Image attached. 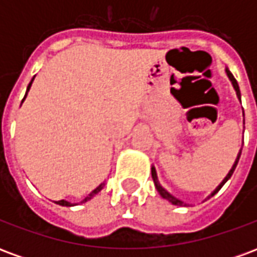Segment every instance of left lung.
Returning a JSON list of instances; mask_svg holds the SVG:
<instances>
[{
	"label": "left lung",
	"instance_id": "obj_1",
	"mask_svg": "<svg viewBox=\"0 0 257 257\" xmlns=\"http://www.w3.org/2000/svg\"><path fill=\"white\" fill-rule=\"evenodd\" d=\"M226 70V74H227V77H228V79H230V82H231L232 85V88H234V90H235V93H237V97H238V100L241 101V92H239V86H238V82H237V79L234 78V75L231 74V71L228 70V67L224 68ZM243 125H245V117H243ZM243 131H245V126H243ZM242 146H243V142H242ZM242 146H241V149H239V151H238V154H237V158H235V161H234V164H232V167L231 169L228 171V173L226 175V178L223 179L220 182V184L216 187L212 193H210V195H208V198H210V197H213L219 190L224 186V183H226L227 180L228 179L231 178V175L234 173V171H235V167H237V164L238 161H239V157H241V151H242ZM151 178H153V180H154V186H156V189L157 191H158V194L161 195L162 198L164 199H167L168 202H171V204L173 205H179V206H189V204H186V202H183L182 199H179L176 198L175 195H172V194L169 193L168 190H165L164 187L161 186V183H160V180H158V176H157V171H156V167L154 165H151Z\"/></svg>",
	"mask_w": 257,
	"mask_h": 257
}]
</instances>
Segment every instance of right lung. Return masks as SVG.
<instances>
[{"label": "right lung", "mask_w": 257, "mask_h": 257, "mask_svg": "<svg viewBox=\"0 0 257 257\" xmlns=\"http://www.w3.org/2000/svg\"><path fill=\"white\" fill-rule=\"evenodd\" d=\"M34 78H36V75L33 77V79H31V81H30V84H29V86H27V90H26V95H25V97H23V100H22V103H23L26 97H27V93H29V90H30L31 84H33V81H34ZM104 184H106V182H103V183L99 184V186H97V187H96V189L93 190V191H90V193L88 194V195H86V197H85V198L82 199L81 202H78V204H85V202H88L89 199L93 198L96 194L99 193V191H100V190L103 189V187H104ZM53 202H55V204L60 205V206H75V205H78V204H74V202H70V201H66V199H60V201H53Z\"/></svg>", "instance_id": "add662e5"}]
</instances>
